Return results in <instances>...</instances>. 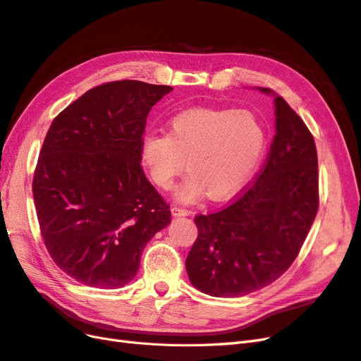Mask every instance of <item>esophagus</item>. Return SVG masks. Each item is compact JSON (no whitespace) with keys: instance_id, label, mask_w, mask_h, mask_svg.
Here are the masks:
<instances>
[{"instance_id":"34e87169","label":"esophagus","mask_w":361,"mask_h":361,"mask_svg":"<svg viewBox=\"0 0 361 361\" xmlns=\"http://www.w3.org/2000/svg\"><path fill=\"white\" fill-rule=\"evenodd\" d=\"M171 214L174 216H187L191 212L188 209H183V207H179V206H171Z\"/></svg>"}]
</instances>
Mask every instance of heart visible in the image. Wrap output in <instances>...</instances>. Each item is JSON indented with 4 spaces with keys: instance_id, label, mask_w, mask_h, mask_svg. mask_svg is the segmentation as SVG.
I'll use <instances>...</instances> for the list:
<instances>
[{
    "instance_id": "b5f03b06",
    "label": "heart",
    "mask_w": 361,
    "mask_h": 361,
    "mask_svg": "<svg viewBox=\"0 0 361 361\" xmlns=\"http://www.w3.org/2000/svg\"><path fill=\"white\" fill-rule=\"evenodd\" d=\"M267 147V130L248 110L190 108L169 122V133L147 134L141 161L161 190H170L185 170L190 176L178 199L195 202L202 195L223 200L251 176Z\"/></svg>"
}]
</instances>
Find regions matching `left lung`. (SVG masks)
<instances>
[{"label": "left lung", "instance_id": "8db88e82", "mask_svg": "<svg viewBox=\"0 0 361 361\" xmlns=\"http://www.w3.org/2000/svg\"><path fill=\"white\" fill-rule=\"evenodd\" d=\"M274 102L276 135L255 182L223 209L194 218L199 235L185 267L192 285L212 297H243L285 274L318 212L313 135L281 96Z\"/></svg>", "mask_w": 361, "mask_h": 361}]
</instances>
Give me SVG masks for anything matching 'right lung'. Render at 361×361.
Here are the masks:
<instances>
[{
	"label": "right lung",
	"instance_id": "add662e5",
	"mask_svg": "<svg viewBox=\"0 0 361 361\" xmlns=\"http://www.w3.org/2000/svg\"><path fill=\"white\" fill-rule=\"evenodd\" d=\"M173 87L111 81L52 120L32 178L40 233L56 265L87 286L114 289L137 274L170 206L141 167L147 114Z\"/></svg>",
	"mask_w": 361,
	"mask_h": 361
}]
</instances>
